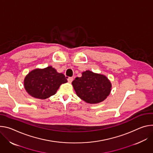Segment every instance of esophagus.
<instances>
[{"label":"esophagus","instance_id":"34e87169","mask_svg":"<svg viewBox=\"0 0 153 153\" xmlns=\"http://www.w3.org/2000/svg\"><path fill=\"white\" fill-rule=\"evenodd\" d=\"M73 79H74V78L72 77H68V78H67V81L69 82H72Z\"/></svg>","mask_w":153,"mask_h":153}]
</instances>
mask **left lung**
Wrapping results in <instances>:
<instances>
[{"label":"left lung","instance_id":"left-lung-1","mask_svg":"<svg viewBox=\"0 0 153 153\" xmlns=\"http://www.w3.org/2000/svg\"><path fill=\"white\" fill-rule=\"evenodd\" d=\"M72 82L78 97L86 103L97 104L102 102L109 95L112 84L105 75L90 71L82 72Z\"/></svg>","mask_w":153,"mask_h":153}]
</instances>
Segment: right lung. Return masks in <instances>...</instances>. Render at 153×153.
Wrapping results in <instances>:
<instances>
[{
    "label": "right lung",
    "instance_id": "right-lung-1",
    "mask_svg": "<svg viewBox=\"0 0 153 153\" xmlns=\"http://www.w3.org/2000/svg\"><path fill=\"white\" fill-rule=\"evenodd\" d=\"M62 73H58L52 66L34 69L24 78V86L31 97L44 100L55 95L62 84L67 82Z\"/></svg>",
    "mask_w": 153,
    "mask_h": 153
}]
</instances>
